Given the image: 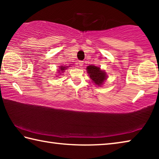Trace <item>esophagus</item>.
Masks as SVG:
<instances>
[{"mask_svg": "<svg viewBox=\"0 0 159 159\" xmlns=\"http://www.w3.org/2000/svg\"><path fill=\"white\" fill-rule=\"evenodd\" d=\"M79 66H82L83 65V61H79Z\"/></svg>", "mask_w": 159, "mask_h": 159, "instance_id": "obj_1", "label": "esophagus"}]
</instances>
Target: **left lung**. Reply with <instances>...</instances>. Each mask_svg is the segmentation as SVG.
Returning <instances> with one entry per match:
<instances>
[{"label":"left lung","mask_w":159,"mask_h":159,"mask_svg":"<svg viewBox=\"0 0 159 159\" xmlns=\"http://www.w3.org/2000/svg\"><path fill=\"white\" fill-rule=\"evenodd\" d=\"M87 72L90 75V79H92L93 81L95 83V84L101 86L104 80L107 79V74L106 72L100 69L98 66L90 65L87 66Z\"/></svg>","instance_id":"8db88e82"}]
</instances>
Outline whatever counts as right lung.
<instances>
[{"label": "right lung", "instance_id": "1", "mask_svg": "<svg viewBox=\"0 0 159 159\" xmlns=\"http://www.w3.org/2000/svg\"><path fill=\"white\" fill-rule=\"evenodd\" d=\"M59 67H60V72H64V70H65L66 69H67L66 68L67 66H59ZM60 72H59V73H60Z\"/></svg>", "mask_w": 159, "mask_h": 159}]
</instances>
